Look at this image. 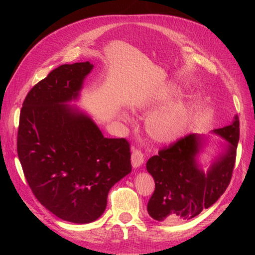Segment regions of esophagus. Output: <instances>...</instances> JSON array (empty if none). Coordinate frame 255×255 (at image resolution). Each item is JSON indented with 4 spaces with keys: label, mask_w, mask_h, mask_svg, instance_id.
<instances>
[{
    "label": "esophagus",
    "mask_w": 255,
    "mask_h": 255,
    "mask_svg": "<svg viewBox=\"0 0 255 255\" xmlns=\"http://www.w3.org/2000/svg\"><path fill=\"white\" fill-rule=\"evenodd\" d=\"M130 160H132V166L134 169L140 167L143 164V153L140 150H133Z\"/></svg>",
    "instance_id": "1"
}]
</instances>
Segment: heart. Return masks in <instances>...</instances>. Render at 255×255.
Returning <instances> with one entry per match:
<instances>
[{
	"label": "heart",
	"instance_id": "obj_1",
	"mask_svg": "<svg viewBox=\"0 0 255 255\" xmlns=\"http://www.w3.org/2000/svg\"><path fill=\"white\" fill-rule=\"evenodd\" d=\"M177 94V89L173 86L165 88L160 94L152 101L144 106L148 110L167 103L172 100ZM120 119L130 123L132 118L127 113L120 114ZM191 118V110L189 105L184 100H175L160 109L154 111L145 120L146 133L153 140L157 142H170L177 139L185 130H186Z\"/></svg>",
	"mask_w": 255,
	"mask_h": 255
}]
</instances>
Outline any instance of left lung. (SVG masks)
I'll use <instances>...</instances> for the list:
<instances>
[{"label": "left lung", "mask_w": 255, "mask_h": 255, "mask_svg": "<svg viewBox=\"0 0 255 255\" xmlns=\"http://www.w3.org/2000/svg\"><path fill=\"white\" fill-rule=\"evenodd\" d=\"M213 133L226 141L207 171L198 163L205 137L190 134L181 138L146 161V170L155 182L150 198L149 215L157 221L191 219L212 206L229 186L235 165L239 140V120L235 116L230 126Z\"/></svg>", "instance_id": "1"}]
</instances>
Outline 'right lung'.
I'll return each instance as SVG.
<instances>
[{
	"label": "right lung",
	"instance_id": "obj_1",
	"mask_svg": "<svg viewBox=\"0 0 255 255\" xmlns=\"http://www.w3.org/2000/svg\"><path fill=\"white\" fill-rule=\"evenodd\" d=\"M89 61L61 65L30 89L22 104L17 150L33 194L47 210L72 223L101 217L114 185L132 171L125 138H105L75 106Z\"/></svg>",
	"mask_w": 255,
	"mask_h": 255
}]
</instances>
